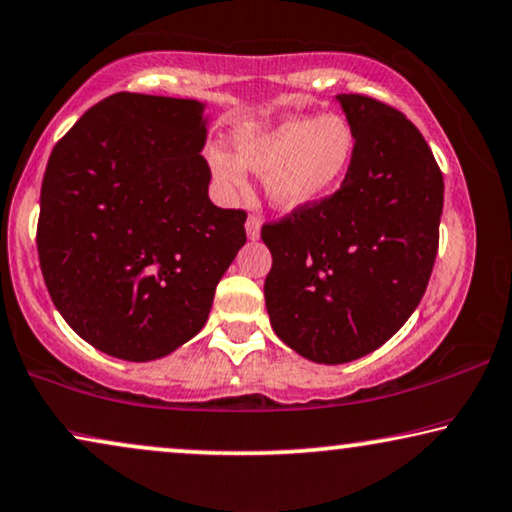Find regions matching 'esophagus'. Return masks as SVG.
I'll return each instance as SVG.
<instances>
[{
	"label": "esophagus",
	"mask_w": 512,
	"mask_h": 512,
	"mask_svg": "<svg viewBox=\"0 0 512 512\" xmlns=\"http://www.w3.org/2000/svg\"><path fill=\"white\" fill-rule=\"evenodd\" d=\"M247 235L249 240H258V237H261V218L254 214L247 218Z\"/></svg>",
	"instance_id": "obj_1"
}]
</instances>
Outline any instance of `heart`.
Returning <instances> with one entry per match:
<instances>
[{"label":"heart","mask_w":512,"mask_h":512,"mask_svg":"<svg viewBox=\"0 0 512 512\" xmlns=\"http://www.w3.org/2000/svg\"><path fill=\"white\" fill-rule=\"evenodd\" d=\"M237 159L230 152H211L216 181L240 192L245 169L263 174L265 195L277 209H301L327 195L348 169L355 136L338 115L287 117L280 122L247 124L235 131Z\"/></svg>","instance_id":"obj_1"}]
</instances>
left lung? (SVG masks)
Segmentation results:
<instances>
[{
	"label": "left lung",
	"mask_w": 512,
	"mask_h": 512,
	"mask_svg": "<svg viewBox=\"0 0 512 512\" xmlns=\"http://www.w3.org/2000/svg\"><path fill=\"white\" fill-rule=\"evenodd\" d=\"M355 145L341 188L263 223L265 305L298 355L343 364L383 345L426 294L444 181L421 131L393 105L341 94Z\"/></svg>",
	"instance_id": "obj_1"
}]
</instances>
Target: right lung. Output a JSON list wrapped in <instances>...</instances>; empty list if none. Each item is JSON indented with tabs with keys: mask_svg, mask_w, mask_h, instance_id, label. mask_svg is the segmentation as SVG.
<instances>
[{
	"mask_svg": "<svg viewBox=\"0 0 512 512\" xmlns=\"http://www.w3.org/2000/svg\"><path fill=\"white\" fill-rule=\"evenodd\" d=\"M202 115L190 98L119 91L86 110L46 164V289L86 343L119 360H157L190 341L247 242V211L207 195Z\"/></svg>",
	"mask_w": 512,
	"mask_h": 512,
	"instance_id": "add662e5",
	"label": "right lung"
}]
</instances>
